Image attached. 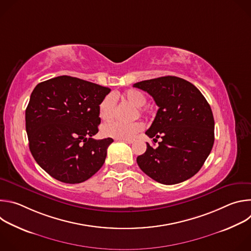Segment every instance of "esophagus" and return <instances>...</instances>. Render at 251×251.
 I'll return each mask as SVG.
<instances>
[{
  "label": "esophagus",
  "mask_w": 251,
  "mask_h": 251,
  "mask_svg": "<svg viewBox=\"0 0 251 251\" xmlns=\"http://www.w3.org/2000/svg\"><path fill=\"white\" fill-rule=\"evenodd\" d=\"M121 141L127 143V144H132V143H133L135 140H134V139H129V140H121Z\"/></svg>",
  "instance_id": "obj_1"
}]
</instances>
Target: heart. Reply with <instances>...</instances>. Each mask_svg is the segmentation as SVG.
Returning <instances> with one entry per match:
<instances>
[{
  "label": "heart",
  "mask_w": 251,
  "mask_h": 251,
  "mask_svg": "<svg viewBox=\"0 0 251 251\" xmlns=\"http://www.w3.org/2000/svg\"><path fill=\"white\" fill-rule=\"evenodd\" d=\"M123 98L133 106L138 108L136 115H144V109L142 108L147 103L146 95L137 89H129L123 93ZM116 108V95L113 93L107 94L99 103L98 114L99 117L108 121L113 118ZM144 126L141 122H133L130 124H123L116 121L106 123L101 128L102 136L106 138H113L115 140H129L137 133L143 130Z\"/></svg>",
  "instance_id": "heart-1"
}]
</instances>
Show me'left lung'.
Instances as JSON below:
<instances>
[{
	"instance_id": "left-lung-1",
	"label": "left lung",
	"mask_w": 251,
	"mask_h": 251,
	"mask_svg": "<svg viewBox=\"0 0 251 251\" xmlns=\"http://www.w3.org/2000/svg\"><path fill=\"white\" fill-rule=\"evenodd\" d=\"M136 88L148 92L159 109L146 135L159 146L147 143L137 164L158 183L175 185L195 176L208 157L214 142V120L204 96L191 82L163 76L137 82Z\"/></svg>"
}]
</instances>
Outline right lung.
Listing matches in <instances>:
<instances>
[{
    "mask_svg": "<svg viewBox=\"0 0 251 251\" xmlns=\"http://www.w3.org/2000/svg\"><path fill=\"white\" fill-rule=\"evenodd\" d=\"M110 88L67 75L34 87L25 109L32 157L55 180L79 184L103 166L112 138L95 140L98 106Z\"/></svg>",
    "mask_w": 251,
    "mask_h": 251,
    "instance_id": "add662e5",
    "label": "right lung"
}]
</instances>
